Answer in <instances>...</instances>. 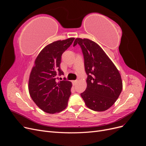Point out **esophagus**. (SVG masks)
<instances>
[{"mask_svg":"<svg viewBox=\"0 0 146 146\" xmlns=\"http://www.w3.org/2000/svg\"><path fill=\"white\" fill-rule=\"evenodd\" d=\"M77 82H78V81H77V80H74V81H72V83H73V84H74V85H76Z\"/></svg>","mask_w":146,"mask_h":146,"instance_id":"34e87169","label":"esophagus"}]
</instances>
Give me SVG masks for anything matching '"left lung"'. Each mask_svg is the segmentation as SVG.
Instances as JSON below:
<instances>
[{"label":"left lung","instance_id":"1","mask_svg":"<svg viewBox=\"0 0 146 146\" xmlns=\"http://www.w3.org/2000/svg\"><path fill=\"white\" fill-rule=\"evenodd\" d=\"M80 46L87 74V87L80 96L87 107L96 111L108 110L122 90L118 70L98 44L88 39L77 38L73 46Z\"/></svg>","mask_w":146,"mask_h":146}]
</instances>
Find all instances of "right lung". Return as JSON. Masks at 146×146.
<instances>
[{
    "instance_id": "add662e5",
    "label": "right lung",
    "mask_w": 146,
    "mask_h": 146,
    "mask_svg": "<svg viewBox=\"0 0 146 146\" xmlns=\"http://www.w3.org/2000/svg\"><path fill=\"white\" fill-rule=\"evenodd\" d=\"M70 38L46 46L35 60L29 82L30 95L38 107L46 113L54 114L67 107L72 83L66 79L58 82L64 75L60 68L61 55L74 40Z\"/></svg>"
}]
</instances>
